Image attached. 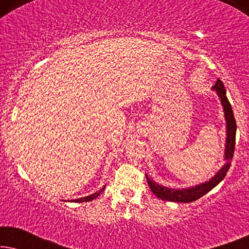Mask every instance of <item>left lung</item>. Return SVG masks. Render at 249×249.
Instances as JSON below:
<instances>
[{"mask_svg":"<svg viewBox=\"0 0 249 249\" xmlns=\"http://www.w3.org/2000/svg\"><path fill=\"white\" fill-rule=\"evenodd\" d=\"M214 89L219 95L221 102H222L223 108H224V115H226L227 120V146H226V159L227 163L224 164L219 172L213 177L209 181L202 183V185H197L193 188L189 189H181V190H175L171 188H166V187H162L158 185V183L153 181L146 176V180L149 188L153 192L156 197L161 198L163 200H168V202H180V203H190L194 200L200 198V197L212 190L217 183L222 181L224 177L227 176L228 170H229L231 165V161H232L233 153H234V145H236V130H237V124L236 119H234L232 107L229 100H228L226 94V88L223 86V83L220 79L216 80L215 85H214Z\"/></svg>","mask_w":249,"mask_h":249,"instance_id":"obj_1","label":"left lung"}]
</instances>
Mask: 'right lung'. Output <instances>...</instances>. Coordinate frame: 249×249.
<instances>
[{"label":"right lung","mask_w":249,"mask_h":249,"mask_svg":"<svg viewBox=\"0 0 249 249\" xmlns=\"http://www.w3.org/2000/svg\"><path fill=\"white\" fill-rule=\"evenodd\" d=\"M104 190V188L103 189H101L100 192H97V193H95V194H93V195H90V196H87V197H83V198H78V199H72L71 200V202H78V203H83V202H89V200H93V199H95L96 198V197L100 195V194L103 192Z\"/></svg>","instance_id":"1"}]
</instances>
